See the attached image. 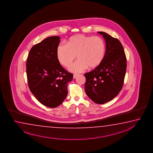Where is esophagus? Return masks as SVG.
Segmentation results:
<instances>
[{
	"mask_svg": "<svg viewBox=\"0 0 153 153\" xmlns=\"http://www.w3.org/2000/svg\"><path fill=\"white\" fill-rule=\"evenodd\" d=\"M77 76H78V74H74V75H73V78L75 79V78H76Z\"/></svg>",
	"mask_w": 153,
	"mask_h": 153,
	"instance_id": "esophagus-1",
	"label": "esophagus"
}]
</instances>
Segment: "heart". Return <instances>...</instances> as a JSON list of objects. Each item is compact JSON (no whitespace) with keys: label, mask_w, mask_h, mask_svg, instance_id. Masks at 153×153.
I'll return each instance as SVG.
<instances>
[{"label":"heart","mask_w":153,"mask_h":153,"mask_svg":"<svg viewBox=\"0 0 153 153\" xmlns=\"http://www.w3.org/2000/svg\"><path fill=\"white\" fill-rule=\"evenodd\" d=\"M106 54V45L99 36L78 34L70 38L66 45H59L56 49L59 62L65 67H70L76 56L79 59L70 71L83 72L89 67L94 69L102 62Z\"/></svg>","instance_id":"b5f03b06"}]
</instances>
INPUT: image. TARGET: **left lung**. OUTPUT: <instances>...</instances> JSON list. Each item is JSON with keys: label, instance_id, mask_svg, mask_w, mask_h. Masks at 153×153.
Listing matches in <instances>:
<instances>
[{"label": "left lung", "instance_id": "obj_1", "mask_svg": "<svg viewBox=\"0 0 153 153\" xmlns=\"http://www.w3.org/2000/svg\"><path fill=\"white\" fill-rule=\"evenodd\" d=\"M106 42V54L99 66L84 75L85 92L97 104H103L113 99L122 89L126 72L127 60L121 43L117 39L103 32Z\"/></svg>", "mask_w": 153, "mask_h": 153}]
</instances>
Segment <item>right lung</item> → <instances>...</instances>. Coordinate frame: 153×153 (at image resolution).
<instances>
[{
    "label": "right lung",
    "instance_id": "1",
    "mask_svg": "<svg viewBox=\"0 0 153 153\" xmlns=\"http://www.w3.org/2000/svg\"><path fill=\"white\" fill-rule=\"evenodd\" d=\"M60 38H47L32 47L26 62L28 85L32 93L43 105L55 108L68 94L67 83L73 74L59 62L56 49Z\"/></svg>",
    "mask_w": 153,
    "mask_h": 153
}]
</instances>
